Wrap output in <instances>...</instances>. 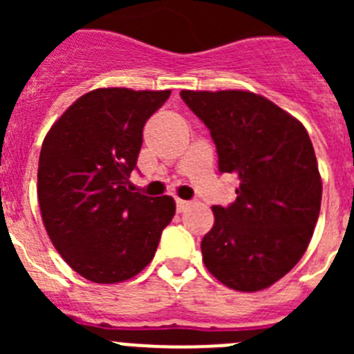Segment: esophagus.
I'll return each instance as SVG.
<instances>
[{"label": "esophagus", "instance_id": "obj_1", "mask_svg": "<svg viewBox=\"0 0 354 354\" xmlns=\"http://www.w3.org/2000/svg\"><path fill=\"white\" fill-rule=\"evenodd\" d=\"M192 205V202L189 200H183V198H177V211L179 212H184L187 207Z\"/></svg>", "mask_w": 354, "mask_h": 354}]
</instances>
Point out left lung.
<instances>
[{"instance_id":"obj_1","label":"left lung","mask_w":354,"mask_h":354,"mask_svg":"<svg viewBox=\"0 0 354 354\" xmlns=\"http://www.w3.org/2000/svg\"><path fill=\"white\" fill-rule=\"evenodd\" d=\"M218 150L220 171L239 179L237 198L214 205L202 239L209 273L241 292L268 289L298 264L321 211L323 180L298 118L248 90H183Z\"/></svg>"}]
</instances>
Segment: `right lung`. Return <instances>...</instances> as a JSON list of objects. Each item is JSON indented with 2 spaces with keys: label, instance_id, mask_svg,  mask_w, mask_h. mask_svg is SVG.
<instances>
[{
  "label": "right lung",
  "instance_id": "1",
  "mask_svg": "<svg viewBox=\"0 0 354 354\" xmlns=\"http://www.w3.org/2000/svg\"><path fill=\"white\" fill-rule=\"evenodd\" d=\"M170 90L95 88L72 102L44 138L37 195L44 227L65 262L95 283L136 277L175 214L168 195L129 186L143 126Z\"/></svg>",
  "mask_w": 354,
  "mask_h": 354
}]
</instances>
